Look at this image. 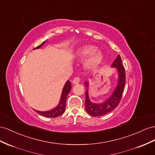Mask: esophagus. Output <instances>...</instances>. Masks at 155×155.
<instances>
[{
	"label": "esophagus",
	"mask_w": 155,
	"mask_h": 155,
	"mask_svg": "<svg viewBox=\"0 0 155 155\" xmlns=\"http://www.w3.org/2000/svg\"><path fill=\"white\" fill-rule=\"evenodd\" d=\"M79 82H80V78H79L78 77L74 78L73 80V81H72L73 84H78V83H79Z\"/></svg>",
	"instance_id": "esophagus-1"
}]
</instances>
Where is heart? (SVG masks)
<instances>
[{"label":"heart","instance_id":"heart-1","mask_svg":"<svg viewBox=\"0 0 155 155\" xmlns=\"http://www.w3.org/2000/svg\"><path fill=\"white\" fill-rule=\"evenodd\" d=\"M88 58L84 61L83 66L86 70H93L100 65L104 59V55L97 48L92 45H84L79 48L76 53V58L84 59Z\"/></svg>","mask_w":155,"mask_h":155}]
</instances>
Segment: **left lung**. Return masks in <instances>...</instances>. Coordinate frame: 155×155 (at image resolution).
I'll use <instances>...</instances> for the list:
<instances>
[{
	"instance_id": "1",
	"label": "left lung",
	"mask_w": 155,
	"mask_h": 155,
	"mask_svg": "<svg viewBox=\"0 0 155 155\" xmlns=\"http://www.w3.org/2000/svg\"><path fill=\"white\" fill-rule=\"evenodd\" d=\"M112 68H114L117 72V85L113 91V93L107 97L104 101L100 103H95L90 100L89 97V85L88 81L84 82L86 87V100L85 109L86 112L92 117H100L105 115L113 109H115L120 101L123 90L125 85V71L124 67L122 66L120 55L114 61L111 65ZM92 78V76L90 78Z\"/></svg>"
}]
</instances>
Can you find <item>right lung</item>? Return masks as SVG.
<instances>
[{"mask_svg":"<svg viewBox=\"0 0 155 155\" xmlns=\"http://www.w3.org/2000/svg\"><path fill=\"white\" fill-rule=\"evenodd\" d=\"M45 42L46 41L42 42L41 45L38 46L37 48H34L33 50L40 48H41L43 45H45ZM71 89V83L69 81H67L65 82V84H64V86H63L60 100H59V104L56 107H55L54 108L51 109L49 110H46V111H40V110H35L36 112H37L38 114H41V115L45 117H48V118H55V117H58L59 116L61 115V114L65 111L67 97L68 96Z\"/></svg>","mask_w":155,"mask_h":155,"instance_id":"right-lung-1","label":"right lung"}]
</instances>
